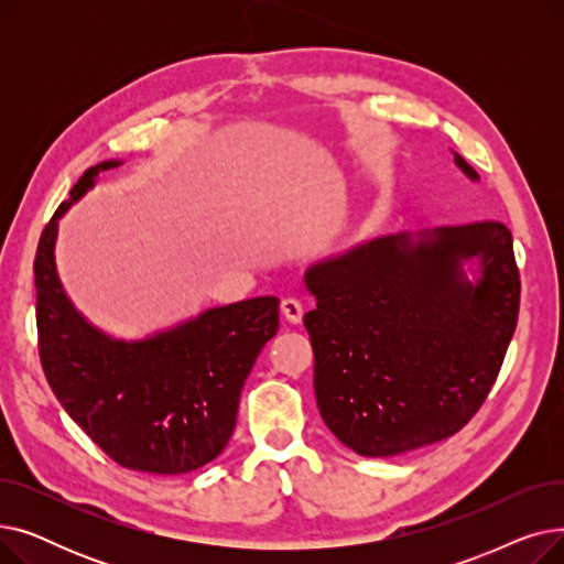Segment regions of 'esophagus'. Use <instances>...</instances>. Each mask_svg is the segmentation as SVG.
Returning <instances> with one entry per match:
<instances>
[{
  "label": "esophagus",
  "mask_w": 564,
  "mask_h": 564,
  "mask_svg": "<svg viewBox=\"0 0 564 564\" xmlns=\"http://www.w3.org/2000/svg\"><path fill=\"white\" fill-rule=\"evenodd\" d=\"M281 313L285 315L288 322L300 324L302 317H304V304H302L300 300H294V297H285V300L281 302Z\"/></svg>",
  "instance_id": "34e87169"
}]
</instances>
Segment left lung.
Here are the masks:
<instances>
[{"label": "left lung", "mask_w": 564, "mask_h": 564, "mask_svg": "<svg viewBox=\"0 0 564 564\" xmlns=\"http://www.w3.org/2000/svg\"><path fill=\"white\" fill-rule=\"evenodd\" d=\"M304 281L317 302L304 315L317 406L347 448L364 457L416 451L453 436L482 406L519 315L506 224L377 237L315 262Z\"/></svg>", "instance_id": "obj_1"}]
</instances>
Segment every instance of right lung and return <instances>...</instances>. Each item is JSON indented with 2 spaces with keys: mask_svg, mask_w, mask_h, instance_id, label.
Returning a JSON list of instances; mask_svg holds the SVG:
<instances>
[{
  "mask_svg": "<svg viewBox=\"0 0 564 564\" xmlns=\"http://www.w3.org/2000/svg\"><path fill=\"white\" fill-rule=\"evenodd\" d=\"M118 160L86 169L45 226L36 260L39 351L50 389L68 416L132 470L181 476L213 462L237 421L245 381L279 329V300L207 308L141 340L94 327L56 272L58 219Z\"/></svg>",
  "mask_w": 564,
  "mask_h": 564,
  "instance_id": "add662e5",
  "label": "right lung"
}]
</instances>
